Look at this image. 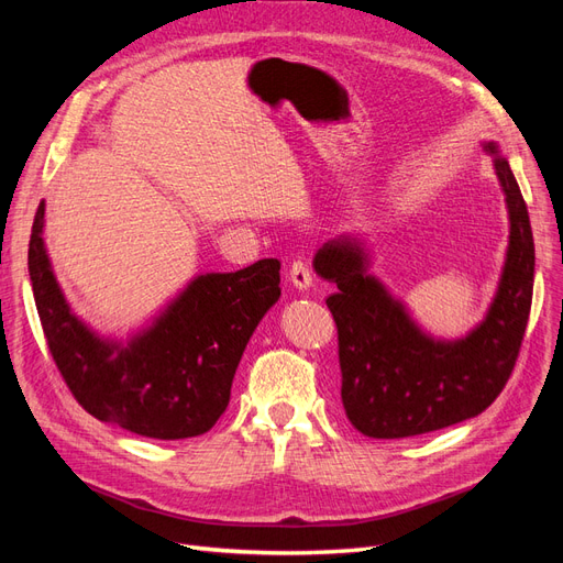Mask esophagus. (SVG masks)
I'll list each match as a JSON object with an SVG mask.
<instances>
[{
    "instance_id": "1",
    "label": "esophagus",
    "mask_w": 563,
    "mask_h": 563,
    "mask_svg": "<svg viewBox=\"0 0 563 563\" xmlns=\"http://www.w3.org/2000/svg\"><path fill=\"white\" fill-rule=\"evenodd\" d=\"M288 279L294 282L296 288H310V284H312V269H310L308 258H302V255H298V258L291 265H288Z\"/></svg>"
}]
</instances>
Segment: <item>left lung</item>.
<instances>
[{
	"label": "left lung",
	"mask_w": 563,
	"mask_h": 563,
	"mask_svg": "<svg viewBox=\"0 0 563 563\" xmlns=\"http://www.w3.org/2000/svg\"><path fill=\"white\" fill-rule=\"evenodd\" d=\"M488 152H498L486 143ZM509 209V249L486 321L465 340L422 335L385 288L366 277L356 240L319 249L314 269L338 286L327 298L338 329L340 397L356 430L373 439L428 434L479 416L512 376L533 300L536 246L526 201L509 164L496 155Z\"/></svg>",
	"instance_id": "1"
}]
</instances>
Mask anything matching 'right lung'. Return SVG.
<instances>
[{
	"mask_svg": "<svg viewBox=\"0 0 563 563\" xmlns=\"http://www.w3.org/2000/svg\"><path fill=\"white\" fill-rule=\"evenodd\" d=\"M44 201L30 234L27 267L56 368L84 411L150 439L209 432L225 413L234 371L263 314L282 296L277 258L225 275H201L155 327L126 347L96 338L70 312L51 272Z\"/></svg>",
	"mask_w": 563,
	"mask_h": 563,
	"instance_id": "right-lung-1",
	"label": "right lung"
}]
</instances>
